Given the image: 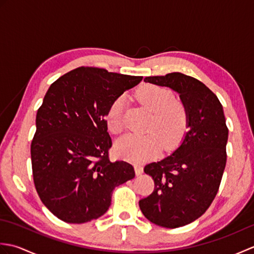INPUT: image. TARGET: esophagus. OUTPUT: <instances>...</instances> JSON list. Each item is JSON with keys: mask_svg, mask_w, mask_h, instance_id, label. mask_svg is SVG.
Segmentation results:
<instances>
[{"mask_svg": "<svg viewBox=\"0 0 254 254\" xmlns=\"http://www.w3.org/2000/svg\"><path fill=\"white\" fill-rule=\"evenodd\" d=\"M134 169H135V174L137 176L143 174V167L141 165H135V166H134Z\"/></svg>", "mask_w": 254, "mask_h": 254, "instance_id": "obj_1", "label": "esophagus"}]
</instances>
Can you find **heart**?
<instances>
[{
    "label": "heart",
    "instance_id": "heart-1",
    "mask_svg": "<svg viewBox=\"0 0 254 254\" xmlns=\"http://www.w3.org/2000/svg\"><path fill=\"white\" fill-rule=\"evenodd\" d=\"M136 98L141 104L153 112L148 131L145 135H130L117 144V154L120 157L141 163L155 157L161 146L167 150L176 148L188 131L189 115L186 106L174 99L169 89L154 84H145L136 90ZM124 98L119 97L112 101L106 113L107 127L113 134H120L123 123Z\"/></svg>",
    "mask_w": 254,
    "mask_h": 254
}]
</instances>
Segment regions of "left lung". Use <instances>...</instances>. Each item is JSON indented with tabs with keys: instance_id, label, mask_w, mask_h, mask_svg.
I'll list each match as a JSON object with an SVG mask.
<instances>
[{
	"instance_id": "8db88e82",
	"label": "left lung",
	"mask_w": 254,
	"mask_h": 254,
	"mask_svg": "<svg viewBox=\"0 0 254 254\" xmlns=\"http://www.w3.org/2000/svg\"><path fill=\"white\" fill-rule=\"evenodd\" d=\"M144 80L179 94L188 110L189 131L170 156L145 166L155 189L138 205L153 224L182 227L201 217L218 192L227 160L228 127L223 106L207 86L182 73Z\"/></svg>"
}]
</instances>
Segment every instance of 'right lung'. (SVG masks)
I'll list each match as a JSON object with an SVG mask.
<instances>
[{
	"label": "right lung",
	"instance_id": "obj_1",
	"mask_svg": "<svg viewBox=\"0 0 254 254\" xmlns=\"http://www.w3.org/2000/svg\"><path fill=\"white\" fill-rule=\"evenodd\" d=\"M142 78L80 66L48 89L37 111L31 166L38 195L59 219L83 224L102 216L115 188L135 177L131 164L109 159L105 117Z\"/></svg>",
	"mask_w": 254,
	"mask_h": 254
}]
</instances>
